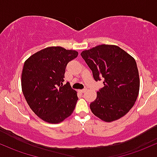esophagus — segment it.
Here are the masks:
<instances>
[{
	"mask_svg": "<svg viewBox=\"0 0 157 157\" xmlns=\"http://www.w3.org/2000/svg\"><path fill=\"white\" fill-rule=\"evenodd\" d=\"M87 91V89H81V90H79V92L80 93H84Z\"/></svg>",
	"mask_w": 157,
	"mask_h": 157,
	"instance_id": "esophagus-1",
	"label": "esophagus"
}]
</instances>
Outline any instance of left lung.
<instances>
[{
	"label": "left lung",
	"mask_w": 157,
	"mask_h": 157,
	"mask_svg": "<svg viewBox=\"0 0 157 157\" xmlns=\"http://www.w3.org/2000/svg\"><path fill=\"white\" fill-rule=\"evenodd\" d=\"M94 80L104 86L90 104L92 113L105 122L116 121L131 109L140 86L136 60L117 45L101 44L80 53Z\"/></svg>",
	"instance_id": "left-lung-1"
}]
</instances>
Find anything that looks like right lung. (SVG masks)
Wrapping results in <instances>:
<instances>
[{
    "label": "right lung",
    "mask_w": 157,
    "mask_h": 157,
    "mask_svg": "<svg viewBox=\"0 0 157 157\" xmlns=\"http://www.w3.org/2000/svg\"><path fill=\"white\" fill-rule=\"evenodd\" d=\"M78 52L62 47H48L30 56L24 64L22 92L38 117L58 124L69 117L78 100L69 82L63 85L67 64Z\"/></svg>",
    "instance_id": "add662e5"
}]
</instances>
